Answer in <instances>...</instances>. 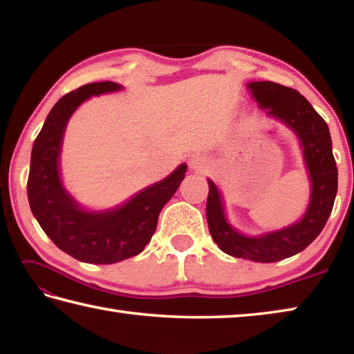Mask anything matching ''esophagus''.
<instances>
[{
    "label": "esophagus",
    "mask_w": 354,
    "mask_h": 354,
    "mask_svg": "<svg viewBox=\"0 0 354 354\" xmlns=\"http://www.w3.org/2000/svg\"><path fill=\"white\" fill-rule=\"evenodd\" d=\"M189 167L190 170H194L196 173H203V171H207L209 169V160L205 158V156H192L190 160H189Z\"/></svg>",
    "instance_id": "obj_1"
}]
</instances>
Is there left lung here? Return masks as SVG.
<instances>
[{"instance_id":"left-lung-1","label":"left lung","mask_w":354,"mask_h":354,"mask_svg":"<svg viewBox=\"0 0 354 354\" xmlns=\"http://www.w3.org/2000/svg\"><path fill=\"white\" fill-rule=\"evenodd\" d=\"M247 87L262 109L287 124L301 142L313 183L309 206L297 223L263 236H243L227 223L217 185L207 179V225L214 242L226 254L254 262H277L303 251L325 227L337 194V167L328 124L301 93L272 81L248 82Z\"/></svg>"}]
</instances>
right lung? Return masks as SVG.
<instances>
[{"label":"right lung","mask_w":354,"mask_h":354,"mask_svg":"<svg viewBox=\"0 0 354 354\" xmlns=\"http://www.w3.org/2000/svg\"><path fill=\"white\" fill-rule=\"evenodd\" d=\"M120 88V84L103 81L64 95L48 113L32 145L28 200L34 217L56 247L87 263H113L142 253L154 234L159 212L175 195L187 170V165L181 164L162 181L111 211H84L71 198L59 175V156L68 118L87 98Z\"/></svg>","instance_id":"add662e5"}]
</instances>
